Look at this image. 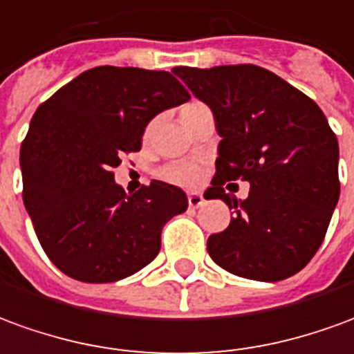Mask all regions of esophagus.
Masks as SVG:
<instances>
[{
  "mask_svg": "<svg viewBox=\"0 0 354 354\" xmlns=\"http://www.w3.org/2000/svg\"><path fill=\"white\" fill-rule=\"evenodd\" d=\"M204 202V196L202 194H196V192H190L189 194V205L190 207H200Z\"/></svg>",
  "mask_w": 354,
  "mask_h": 354,
  "instance_id": "1",
  "label": "esophagus"
}]
</instances>
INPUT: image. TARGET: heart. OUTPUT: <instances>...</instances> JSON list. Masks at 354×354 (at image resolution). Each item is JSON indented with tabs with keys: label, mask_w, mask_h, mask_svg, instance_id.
Here are the masks:
<instances>
[{
	"label": "heart",
	"mask_w": 354,
	"mask_h": 354,
	"mask_svg": "<svg viewBox=\"0 0 354 354\" xmlns=\"http://www.w3.org/2000/svg\"><path fill=\"white\" fill-rule=\"evenodd\" d=\"M204 110H207L204 102H198V101H190L187 104H183L181 110H179V114H181V122L187 127L190 125V122L198 116V114H202ZM162 175V179L167 183H171V185H177V187H185V189H190V187H194L200 181V169H198L194 164H189V162H175V164L165 165L164 169L160 171Z\"/></svg>",
	"instance_id": "obj_1"
}]
</instances>
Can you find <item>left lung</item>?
Returning <instances> with one entry per match:
<instances>
[{"instance_id": "obj_1", "label": "left lung", "mask_w": 354, "mask_h": 354, "mask_svg": "<svg viewBox=\"0 0 354 354\" xmlns=\"http://www.w3.org/2000/svg\"><path fill=\"white\" fill-rule=\"evenodd\" d=\"M173 72L212 109L221 135L204 198L223 200L232 219L207 238L209 257L250 280L293 277L320 248L339 200V147L324 112L255 64ZM230 180L250 183L245 201L224 192Z\"/></svg>"}]
</instances>
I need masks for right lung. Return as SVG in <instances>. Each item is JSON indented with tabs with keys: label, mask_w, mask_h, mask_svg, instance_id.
Returning <instances> with one entry per match:
<instances>
[{
	"label": "right lung",
	"mask_w": 354,
	"mask_h": 354,
	"mask_svg": "<svg viewBox=\"0 0 354 354\" xmlns=\"http://www.w3.org/2000/svg\"><path fill=\"white\" fill-rule=\"evenodd\" d=\"M189 99L164 70L97 66L37 106L21 147L22 200L66 277L116 282L156 257L164 225L189 207L187 194L152 181L127 196L112 169L141 150L152 118Z\"/></svg>",
	"instance_id": "obj_1"
}]
</instances>
